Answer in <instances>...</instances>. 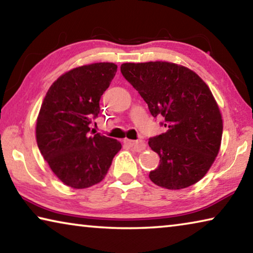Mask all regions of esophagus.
I'll return each instance as SVG.
<instances>
[{
  "label": "esophagus",
  "mask_w": 253,
  "mask_h": 253,
  "mask_svg": "<svg viewBox=\"0 0 253 253\" xmlns=\"http://www.w3.org/2000/svg\"><path fill=\"white\" fill-rule=\"evenodd\" d=\"M125 144H127L129 147H132L137 152H142L145 149V143L142 142V140L125 139Z\"/></svg>",
  "instance_id": "1"
}]
</instances>
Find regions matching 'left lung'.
Returning a JSON list of instances; mask_svg holds the SVG:
<instances>
[{
	"mask_svg": "<svg viewBox=\"0 0 253 253\" xmlns=\"http://www.w3.org/2000/svg\"><path fill=\"white\" fill-rule=\"evenodd\" d=\"M121 72L161 117L166 131L149 138L160 165L149 178L169 190L199 182L219 153L223 123L207 84L187 68L170 62L123 63Z\"/></svg>",
	"mask_w": 253,
	"mask_h": 253,
	"instance_id": "obj_1",
	"label": "left lung"
}]
</instances>
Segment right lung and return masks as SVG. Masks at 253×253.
<instances>
[{"mask_svg": "<svg viewBox=\"0 0 253 253\" xmlns=\"http://www.w3.org/2000/svg\"><path fill=\"white\" fill-rule=\"evenodd\" d=\"M117 71L115 63L75 68L54 81L37 121V143L60 181L74 188L104 179L122 144L89 125L100 114L99 101ZM95 134V132H92Z\"/></svg>", "mask_w": 253, "mask_h": 253, "instance_id": "obj_1", "label": "right lung"}]
</instances>
